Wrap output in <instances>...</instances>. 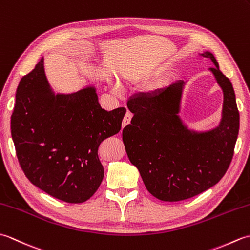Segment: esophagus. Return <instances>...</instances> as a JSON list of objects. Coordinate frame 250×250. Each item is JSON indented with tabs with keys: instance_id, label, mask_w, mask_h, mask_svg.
Instances as JSON below:
<instances>
[{
	"instance_id": "obj_1",
	"label": "esophagus",
	"mask_w": 250,
	"mask_h": 250,
	"mask_svg": "<svg viewBox=\"0 0 250 250\" xmlns=\"http://www.w3.org/2000/svg\"><path fill=\"white\" fill-rule=\"evenodd\" d=\"M132 116H133V115H132L130 111H128V113L125 115V118H124V120H122V126H124V128L125 125H128L130 124L131 119H132Z\"/></svg>"
}]
</instances>
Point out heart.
Listing matches in <instances>:
<instances>
[{
  "instance_id": "obj_1",
  "label": "heart",
  "mask_w": 250,
  "mask_h": 250,
  "mask_svg": "<svg viewBox=\"0 0 250 250\" xmlns=\"http://www.w3.org/2000/svg\"><path fill=\"white\" fill-rule=\"evenodd\" d=\"M114 90H115V92H118V90H117V87H114Z\"/></svg>"
}]
</instances>
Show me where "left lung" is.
Instances as JSON below:
<instances>
[{
  "instance_id": "obj_1",
  "label": "left lung",
  "mask_w": 250,
  "mask_h": 250,
  "mask_svg": "<svg viewBox=\"0 0 250 250\" xmlns=\"http://www.w3.org/2000/svg\"><path fill=\"white\" fill-rule=\"evenodd\" d=\"M200 56L215 64L209 72L224 93L216 128L189 129L179 116L185 81L149 94H137L126 104L134 115L122 131L126 155L147 190L161 201L186 200L213 187L224 177L234 153L240 129L234 89L211 52Z\"/></svg>"
}]
</instances>
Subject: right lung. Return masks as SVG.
Segmentation results:
<instances>
[{
  "mask_svg": "<svg viewBox=\"0 0 250 250\" xmlns=\"http://www.w3.org/2000/svg\"><path fill=\"white\" fill-rule=\"evenodd\" d=\"M126 109L101 107L97 88L55 93L44 58L23 76L10 119L20 167L37 188L67 203L91 198L104 177L98 148L118 133Z\"/></svg>",
  "mask_w": 250,
  "mask_h": 250,
  "instance_id": "add662e5",
  "label": "right lung"
}]
</instances>
